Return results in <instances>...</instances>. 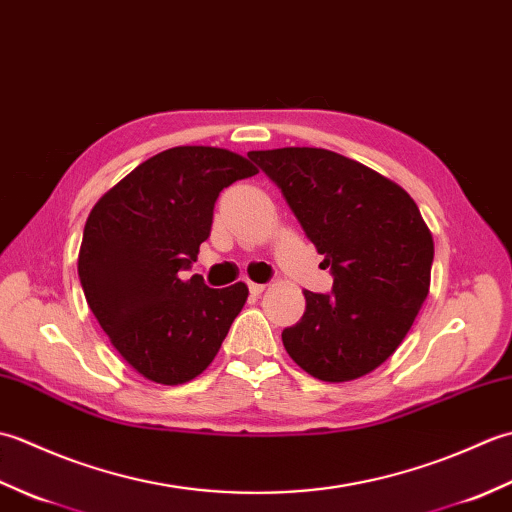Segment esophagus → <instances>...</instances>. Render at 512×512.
Returning a JSON list of instances; mask_svg holds the SVG:
<instances>
[{
    "label": "esophagus",
    "instance_id": "obj_1",
    "mask_svg": "<svg viewBox=\"0 0 512 512\" xmlns=\"http://www.w3.org/2000/svg\"><path fill=\"white\" fill-rule=\"evenodd\" d=\"M248 290H250V295H262V292L266 290V286L264 284H255V281H248Z\"/></svg>",
    "mask_w": 512,
    "mask_h": 512
}]
</instances>
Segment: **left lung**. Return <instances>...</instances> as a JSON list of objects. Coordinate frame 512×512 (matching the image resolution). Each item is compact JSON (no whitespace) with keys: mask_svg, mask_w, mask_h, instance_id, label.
<instances>
[{"mask_svg":"<svg viewBox=\"0 0 512 512\" xmlns=\"http://www.w3.org/2000/svg\"><path fill=\"white\" fill-rule=\"evenodd\" d=\"M284 193L332 270V295L303 290L306 312L281 332L303 372L345 383L374 372L429 295L433 237L416 202L361 162L317 147L248 151Z\"/></svg>","mask_w":512,"mask_h":512,"instance_id":"obj_1","label":"left lung"}]
</instances>
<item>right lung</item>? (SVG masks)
Wrapping results in <instances>:
<instances>
[{"label": "right lung", "instance_id": "obj_1", "mask_svg": "<svg viewBox=\"0 0 512 512\" xmlns=\"http://www.w3.org/2000/svg\"><path fill=\"white\" fill-rule=\"evenodd\" d=\"M255 173L235 151L173 147L127 173L88 215L79 250L85 299L116 352L151 383L200 376L244 308V281L215 290L180 270L211 235L220 191Z\"/></svg>", "mask_w": 512, "mask_h": 512}]
</instances>
